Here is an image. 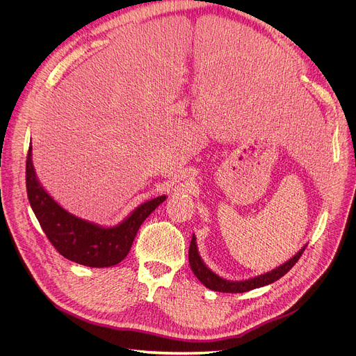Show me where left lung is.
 <instances>
[{"mask_svg": "<svg viewBox=\"0 0 356 356\" xmlns=\"http://www.w3.org/2000/svg\"><path fill=\"white\" fill-rule=\"evenodd\" d=\"M306 248H307V245L302 249H300L290 261H287L284 265L273 269L272 272H268L265 275L257 276V277L249 279V280H243V282H229V280L221 279L220 276L213 273L204 265V262L201 261V258L198 255V250H197V245H195V236L193 235L191 242H190V249H188V262H190V268H191L193 273L195 275V277L206 287H209L214 291H221V293H245V291H249L253 289L270 284V283L276 282L277 279H280L282 276H284L296 265V262L300 259V257L302 255V252Z\"/></svg>", "mask_w": 356, "mask_h": 356, "instance_id": "left-lung-1", "label": "left lung"}]
</instances>
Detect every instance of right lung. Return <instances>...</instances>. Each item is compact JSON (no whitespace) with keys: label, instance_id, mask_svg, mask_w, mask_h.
Here are the masks:
<instances>
[{"label":"right lung","instance_id":"add662e5","mask_svg":"<svg viewBox=\"0 0 356 356\" xmlns=\"http://www.w3.org/2000/svg\"><path fill=\"white\" fill-rule=\"evenodd\" d=\"M31 152L29 146L26 191L31 207L50 243L62 257L76 264L90 268H108L120 264L128 255L142 222L166 200V195H161L143 202L117 227H98L69 214L42 188L32 166Z\"/></svg>","mask_w":356,"mask_h":356}]
</instances>
